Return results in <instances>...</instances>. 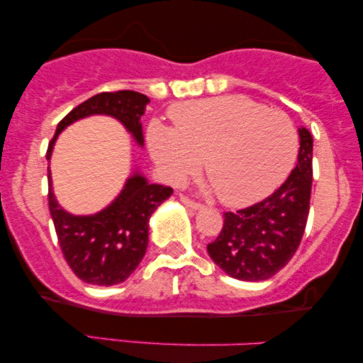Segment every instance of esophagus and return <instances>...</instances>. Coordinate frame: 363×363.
Returning a JSON list of instances; mask_svg holds the SVG:
<instances>
[{"mask_svg": "<svg viewBox=\"0 0 363 363\" xmlns=\"http://www.w3.org/2000/svg\"><path fill=\"white\" fill-rule=\"evenodd\" d=\"M181 201L184 203V205H186L187 208H191V210H199V208H201V203L194 201V199H191L189 196H184V194H181Z\"/></svg>", "mask_w": 363, "mask_h": 363, "instance_id": "obj_1", "label": "esophagus"}]
</instances>
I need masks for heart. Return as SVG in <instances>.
I'll list each match as a JSON object with an SVG mask.
<instances>
[{
  "mask_svg": "<svg viewBox=\"0 0 363 363\" xmlns=\"http://www.w3.org/2000/svg\"><path fill=\"white\" fill-rule=\"evenodd\" d=\"M170 118L174 129L148 128L158 167L179 184L205 162L206 177L228 206H249L274 193L297 160L298 135L289 116L247 97L179 104Z\"/></svg>",
  "mask_w": 363,
  "mask_h": 363,
  "instance_id": "obj_1",
  "label": "heart"
}]
</instances>
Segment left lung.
I'll return each mask as SVG.
<instances>
[{
  "instance_id": "1",
  "label": "left lung",
  "mask_w": 363,
  "mask_h": 363,
  "mask_svg": "<svg viewBox=\"0 0 363 363\" xmlns=\"http://www.w3.org/2000/svg\"><path fill=\"white\" fill-rule=\"evenodd\" d=\"M297 165L272 196L242 210L225 211L223 227L208 254L225 273L262 281L289 264L301 245L312 191V136L298 129Z\"/></svg>"
}]
</instances>
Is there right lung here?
Masks as SVG:
<instances>
[{
  "instance_id": "right-lung-1",
  "label": "right lung",
  "mask_w": 363,
  "mask_h": 363,
  "mask_svg": "<svg viewBox=\"0 0 363 363\" xmlns=\"http://www.w3.org/2000/svg\"><path fill=\"white\" fill-rule=\"evenodd\" d=\"M150 102L147 95L133 90L102 91L82 102L61 119L48 147L51 158L54 141L66 126L94 114L112 116L143 145L141 116ZM49 181V211L62 256L73 273L90 285H118L138 268L148 247V220L170 194L172 187L150 184L141 174H133L124 189L109 206L89 216H77L57 205Z\"/></svg>"
}]
</instances>
